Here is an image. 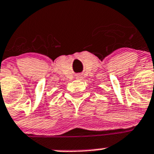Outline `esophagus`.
Returning a JSON list of instances; mask_svg holds the SVG:
<instances>
[{
  "mask_svg": "<svg viewBox=\"0 0 154 154\" xmlns=\"http://www.w3.org/2000/svg\"><path fill=\"white\" fill-rule=\"evenodd\" d=\"M77 78H79V79H81V76H77Z\"/></svg>",
  "mask_w": 154,
  "mask_h": 154,
  "instance_id": "obj_1",
  "label": "esophagus"
}]
</instances>
